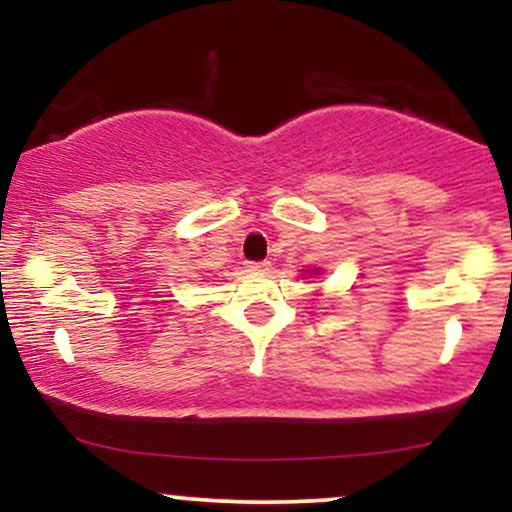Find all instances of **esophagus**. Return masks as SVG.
Masks as SVG:
<instances>
[{"mask_svg": "<svg viewBox=\"0 0 512 512\" xmlns=\"http://www.w3.org/2000/svg\"><path fill=\"white\" fill-rule=\"evenodd\" d=\"M250 269H252V272H269V269H272V262H269V260L250 262Z\"/></svg>", "mask_w": 512, "mask_h": 512, "instance_id": "1", "label": "esophagus"}]
</instances>
